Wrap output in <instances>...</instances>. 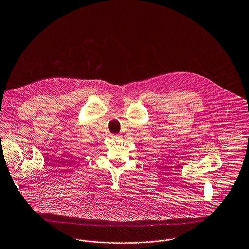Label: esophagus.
I'll use <instances>...</instances> for the list:
<instances>
[{
	"instance_id": "esophagus-1",
	"label": "esophagus",
	"mask_w": 249,
	"mask_h": 249,
	"mask_svg": "<svg viewBox=\"0 0 249 249\" xmlns=\"http://www.w3.org/2000/svg\"><path fill=\"white\" fill-rule=\"evenodd\" d=\"M114 141H120L121 140V136H119V135H111L110 136Z\"/></svg>"
}]
</instances>
